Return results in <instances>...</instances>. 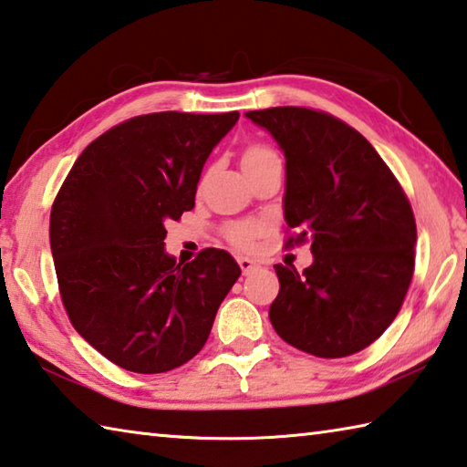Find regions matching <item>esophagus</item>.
<instances>
[{
  "label": "esophagus",
  "mask_w": 467,
  "mask_h": 467,
  "mask_svg": "<svg viewBox=\"0 0 467 467\" xmlns=\"http://www.w3.org/2000/svg\"><path fill=\"white\" fill-rule=\"evenodd\" d=\"M239 267L243 271V275H249V274H253V271L257 269V263L253 261V259H249V257H239Z\"/></svg>",
  "instance_id": "obj_1"
}]
</instances>
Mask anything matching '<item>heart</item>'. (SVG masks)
Here are the masks:
<instances>
[{"label": "heart", "instance_id": "heart-1", "mask_svg": "<svg viewBox=\"0 0 467 467\" xmlns=\"http://www.w3.org/2000/svg\"><path fill=\"white\" fill-rule=\"evenodd\" d=\"M269 159H277V155L269 147H263V145H253L247 150H244L243 155V167L244 165H255V163H263V161H269ZM259 228L255 224H234L231 228V239L241 244V247H247V244L255 239Z\"/></svg>", "mask_w": 467, "mask_h": 467}]
</instances>
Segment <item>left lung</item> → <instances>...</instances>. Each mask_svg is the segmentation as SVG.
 Wrapping results in <instances>:
<instances>
[{
  "instance_id": "8db88e82",
  "label": "left lung",
  "mask_w": 467,
  "mask_h": 467,
  "mask_svg": "<svg viewBox=\"0 0 467 467\" xmlns=\"http://www.w3.org/2000/svg\"><path fill=\"white\" fill-rule=\"evenodd\" d=\"M285 157L284 218L310 241L312 265L277 263L269 320L285 343L317 358L366 349L392 325L414 271L417 224L400 183L366 137L308 108L244 114Z\"/></svg>"
}]
</instances>
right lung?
I'll use <instances>...</instances> for the list:
<instances>
[{"label":"right lung","mask_w":467,"mask_h":467,"mask_svg":"<svg viewBox=\"0 0 467 467\" xmlns=\"http://www.w3.org/2000/svg\"><path fill=\"white\" fill-rule=\"evenodd\" d=\"M236 120L239 112L130 118L88 145L57 193L50 251L67 315L93 349L134 374H163L200 353L241 275L223 249L175 263L163 243Z\"/></svg>","instance_id":"1"}]
</instances>
